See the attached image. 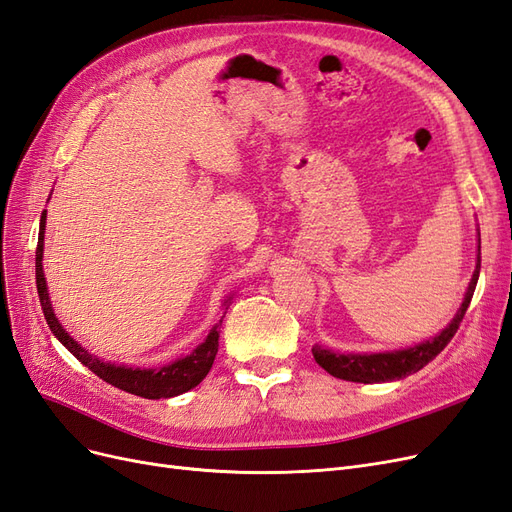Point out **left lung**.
Instances as JSON below:
<instances>
[{
    "label": "left lung",
    "mask_w": 512,
    "mask_h": 512,
    "mask_svg": "<svg viewBox=\"0 0 512 512\" xmlns=\"http://www.w3.org/2000/svg\"><path fill=\"white\" fill-rule=\"evenodd\" d=\"M478 272H481V232H478V253H476V268L470 278V285L466 289L464 302L457 308V315L453 321L442 329L430 340H423L415 346H408V349L398 351H378V353H338L327 349V346L315 344L312 346V355H315L317 364L336 378L351 383H389V381H400L412 372H419L423 366L430 364V361L451 342L455 332L459 329L461 319H464L466 310L470 306V300L476 289Z\"/></svg>",
    "instance_id": "obj_1"
}]
</instances>
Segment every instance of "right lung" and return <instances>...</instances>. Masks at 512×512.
Segmentation results:
<instances>
[{
  "label": "right lung",
  "instance_id": "right-lung-1",
  "mask_svg": "<svg viewBox=\"0 0 512 512\" xmlns=\"http://www.w3.org/2000/svg\"><path fill=\"white\" fill-rule=\"evenodd\" d=\"M44 227H46V210L40 217V234H38V249H36V285H38L40 304L44 310V319L48 327H51L55 338L80 361L82 366H87L93 374L100 376L102 381L110 383L112 387H119L127 393L140 395V398H146V400L174 398V395L185 393L204 381L219 351V325L223 323V319L210 329L204 342L197 344L189 355L174 359L161 368H134L125 364H112V361H104L97 355H93L91 351L82 349V346L68 332H65L63 325L59 323L51 304V295H48L44 266H42ZM223 304L225 306L232 304V295H229Z\"/></svg>",
  "mask_w": 512,
  "mask_h": 512
}]
</instances>
